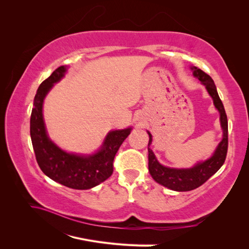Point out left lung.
Segmentation results:
<instances>
[{
    "instance_id": "1",
    "label": "left lung",
    "mask_w": 249,
    "mask_h": 249,
    "mask_svg": "<svg viewBox=\"0 0 249 249\" xmlns=\"http://www.w3.org/2000/svg\"><path fill=\"white\" fill-rule=\"evenodd\" d=\"M191 70L193 71V76L197 78L205 85L208 93L213 99L214 106L220 114V125L223 135L219 144H218L215 152L209 159L197 162L191 168H171L164 166L157 160L152 148H149V145L152 144L153 141V136L147 131L149 136L148 171L157 183L164 187H167L168 189L173 191H190L196 189L203 183H206L211 177L220 169L228 153V117L225 114L223 104L219 95H218L214 81L209 74L197 69V67L191 66Z\"/></svg>"
}]
</instances>
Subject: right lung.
Masks as SVG:
<instances>
[{
  "instance_id": "obj_1",
  "label": "right lung",
  "mask_w": 249,
  "mask_h": 249,
  "mask_svg": "<svg viewBox=\"0 0 249 249\" xmlns=\"http://www.w3.org/2000/svg\"><path fill=\"white\" fill-rule=\"evenodd\" d=\"M67 66L58 67L37 89L30 119V135L36 161L44 175L71 189L87 190L111 177L114 157L124 139L130 135L132 127L110 131L100 149L91 155L67 153L55 144L48 135L42 107L44 97L55 83L65 76Z\"/></svg>"
}]
</instances>
